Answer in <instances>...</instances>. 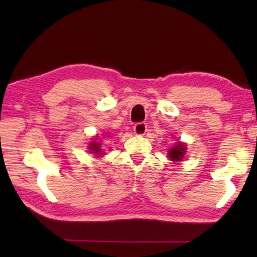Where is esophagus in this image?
<instances>
[{"mask_svg":"<svg viewBox=\"0 0 257 257\" xmlns=\"http://www.w3.org/2000/svg\"><path fill=\"white\" fill-rule=\"evenodd\" d=\"M134 132H135L136 135H138V136L145 135L146 132H147V124L144 123V122L137 123V124H136L135 127H134Z\"/></svg>","mask_w":257,"mask_h":257,"instance_id":"obj_1","label":"esophagus"}]
</instances>
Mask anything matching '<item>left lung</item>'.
I'll list each match as a JSON object with an SVG mask.
<instances>
[{
  "label": "left lung",
  "instance_id": "left-lung-1",
  "mask_svg": "<svg viewBox=\"0 0 257 257\" xmlns=\"http://www.w3.org/2000/svg\"><path fill=\"white\" fill-rule=\"evenodd\" d=\"M185 150H187V147H185V145L178 141L176 146L171 147V149H169L168 156L172 161H182L185 152H187Z\"/></svg>",
  "mask_w": 257,
  "mask_h": 257
}]
</instances>
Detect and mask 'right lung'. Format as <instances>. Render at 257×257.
<instances>
[{
  "mask_svg": "<svg viewBox=\"0 0 257 257\" xmlns=\"http://www.w3.org/2000/svg\"><path fill=\"white\" fill-rule=\"evenodd\" d=\"M88 149L90 150L89 152H92V155H97V157H99L100 155H102L101 146H100L99 143H97V141H91V143L89 144Z\"/></svg>",
  "mask_w": 257,
  "mask_h": 257,
  "instance_id": "obj_1",
  "label": "right lung"
}]
</instances>
